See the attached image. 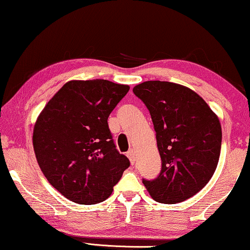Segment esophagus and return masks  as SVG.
<instances>
[{
	"instance_id": "1",
	"label": "esophagus",
	"mask_w": 250,
	"mask_h": 250,
	"mask_svg": "<svg viewBox=\"0 0 250 250\" xmlns=\"http://www.w3.org/2000/svg\"><path fill=\"white\" fill-rule=\"evenodd\" d=\"M127 157H128L129 162H131L132 165H134V164H135V152H134V150H133V149L129 150V151L127 152Z\"/></svg>"
}]
</instances>
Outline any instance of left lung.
Listing matches in <instances>:
<instances>
[{"mask_svg":"<svg viewBox=\"0 0 250 250\" xmlns=\"http://www.w3.org/2000/svg\"><path fill=\"white\" fill-rule=\"evenodd\" d=\"M133 92L149 109L162 158L158 177L142 182L159 203L187 200L206 186L216 169L220 119L199 94L183 85L148 81Z\"/></svg>","mask_w":250,"mask_h":250,"instance_id":"8db88e82","label":"left lung"}]
</instances>
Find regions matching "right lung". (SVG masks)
<instances>
[{
    "instance_id": "add662e5",
    "label": "right lung",
    "mask_w": 250,
    "mask_h": 250,
    "mask_svg": "<svg viewBox=\"0 0 250 250\" xmlns=\"http://www.w3.org/2000/svg\"><path fill=\"white\" fill-rule=\"evenodd\" d=\"M128 90L107 80L69 81L36 119L33 146L40 168L73 203L104 201L129 166L108 126L109 115Z\"/></svg>"
}]
</instances>
